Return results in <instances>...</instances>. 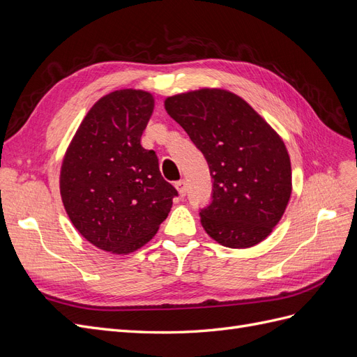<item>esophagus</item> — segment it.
Returning <instances> with one entry per match:
<instances>
[{
    "instance_id": "34e87169",
    "label": "esophagus",
    "mask_w": 357,
    "mask_h": 357,
    "mask_svg": "<svg viewBox=\"0 0 357 357\" xmlns=\"http://www.w3.org/2000/svg\"><path fill=\"white\" fill-rule=\"evenodd\" d=\"M176 189L178 192L180 197H185L186 192H188V186H186V181L185 180H180L176 183Z\"/></svg>"
}]
</instances>
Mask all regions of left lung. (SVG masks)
<instances>
[{
    "instance_id": "obj_1",
    "label": "left lung",
    "mask_w": 357,
    "mask_h": 357,
    "mask_svg": "<svg viewBox=\"0 0 357 357\" xmlns=\"http://www.w3.org/2000/svg\"><path fill=\"white\" fill-rule=\"evenodd\" d=\"M164 105L207 159L213 202L199 213L205 232L229 248L264 241L291 195L283 138L240 95L222 88L172 95Z\"/></svg>"
}]
</instances>
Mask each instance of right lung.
I'll use <instances>...</instances> for the list:
<instances>
[{"label":"right lung","mask_w":357,"mask_h":357,"mask_svg":"<svg viewBox=\"0 0 357 357\" xmlns=\"http://www.w3.org/2000/svg\"><path fill=\"white\" fill-rule=\"evenodd\" d=\"M155 109L143 89L107 93L86 113L63 155L59 190L74 228L113 255L153 238L177 190L164 180L142 135Z\"/></svg>","instance_id":"1"}]
</instances>
